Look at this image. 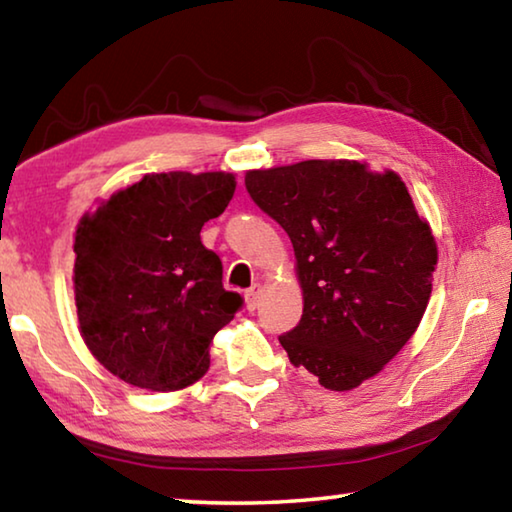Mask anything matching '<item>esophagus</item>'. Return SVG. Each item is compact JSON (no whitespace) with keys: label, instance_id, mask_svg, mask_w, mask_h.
<instances>
[{"label":"esophagus","instance_id":"obj_1","mask_svg":"<svg viewBox=\"0 0 512 512\" xmlns=\"http://www.w3.org/2000/svg\"><path fill=\"white\" fill-rule=\"evenodd\" d=\"M259 293H262V284H253V287L246 291V307H248V311H255L257 309Z\"/></svg>","mask_w":512,"mask_h":512}]
</instances>
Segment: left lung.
Segmentation results:
<instances>
[{
	"instance_id": "left-lung-1",
	"label": "left lung",
	"mask_w": 512,
	"mask_h": 512,
	"mask_svg": "<svg viewBox=\"0 0 512 512\" xmlns=\"http://www.w3.org/2000/svg\"><path fill=\"white\" fill-rule=\"evenodd\" d=\"M246 189L296 253L305 307L282 348L320 386L352 391L420 325L438 264L429 223L395 171L357 160L253 169Z\"/></svg>"
}]
</instances>
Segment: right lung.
<instances>
[{"label":"right lung","instance_id":"1","mask_svg":"<svg viewBox=\"0 0 512 512\" xmlns=\"http://www.w3.org/2000/svg\"><path fill=\"white\" fill-rule=\"evenodd\" d=\"M235 176L146 173L119 189L74 237L79 332L103 368L149 391H180L210 368V343L244 305L201 241L223 214Z\"/></svg>","mask_w":512,"mask_h":512}]
</instances>
